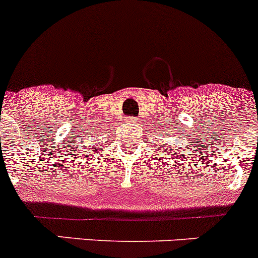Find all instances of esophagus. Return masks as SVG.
Returning <instances> with one entry per match:
<instances>
[{"label": "esophagus", "mask_w": 258, "mask_h": 258, "mask_svg": "<svg viewBox=\"0 0 258 258\" xmlns=\"http://www.w3.org/2000/svg\"><path fill=\"white\" fill-rule=\"evenodd\" d=\"M138 119L134 118V116H125V121H128V123H135Z\"/></svg>", "instance_id": "esophagus-1"}]
</instances>
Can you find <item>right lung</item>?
Segmentation results:
<instances>
[{"mask_svg":"<svg viewBox=\"0 0 258 258\" xmlns=\"http://www.w3.org/2000/svg\"><path fill=\"white\" fill-rule=\"evenodd\" d=\"M89 149H92V148H89ZM95 150H97V149H95ZM89 151H90V150H89ZM92 151H93V150H92Z\"/></svg>","mask_w":258,"mask_h":258,"instance_id":"add662e5","label":"right lung"}]
</instances>
